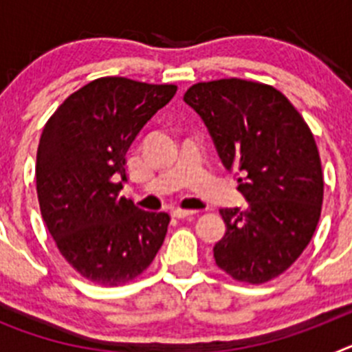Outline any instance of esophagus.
<instances>
[{
	"instance_id": "esophagus-1",
	"label": "esophagus",
	"mask_w": 352,
	"mask_h": 352,
	"mask_svg": "<svg viewBox=\"0 0 352 352\" xmlns=\"http://www.w3.org/2000/svg\"><path fill=\"white\" fill-rule=\"evenodd\" d=\"M195 213H197V211L182 210V208H176V210H173V217H176V219H188V217H194Z\"/></svg>"
}]
</instances>
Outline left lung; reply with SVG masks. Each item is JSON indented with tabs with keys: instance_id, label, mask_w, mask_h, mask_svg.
Segmentation results:
<instances>
[{
	"instance_id": "left-lung-1",
	"label": "left lung",
	"mask_w": 352,
	"mask_h": 352,
	"mask_svg": "<svg viewBox=\"0 0 352 352\" xmlns=\"http://www.w3.org/2000/svg\"><path fill=\"white\" fill-rule=\"evenodd\" d=\"M183 100L204 121L248 201L247 210H220L227 231L213 247L214 263L234 280H272L301 256L321 217L324 182L312 132L268 84L197 82Z\"/></svg>"
}]
</instances>
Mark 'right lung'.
<instances>
[{
    "label": "right lung",
    "mask_w": 352,
    "mask_h": 352,
    "mask_svg": "<svg viewBox=\"0 0 352 352\" xmlns=\"http://www.w3.org/2000/svg\"><path fill=\"white\" fill-rule=\"evenodd\" d=\"M174 84L100 77L56 109L36 151L40 211L61 256L100 285L133 280L153 263L170 217L120 197L126 151L167 105Z\"/></svg>",
    "instance_id": "add662e5"
}]
</instances>
